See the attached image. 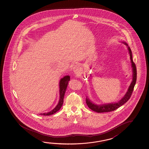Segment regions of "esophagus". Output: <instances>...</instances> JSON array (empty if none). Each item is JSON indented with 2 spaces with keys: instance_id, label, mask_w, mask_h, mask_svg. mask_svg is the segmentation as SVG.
I'll return each mask as SVG.
<instances>
[{
  "instance_id": "1",
  "label": "esophagus",
  "mask_w": 149,
  "mask_h": 149,
  "mask_svg": "<svg viewBox=\"0 0 149 149\" xmlns=\"http://www.w3.org/2000/svg\"><path fill=\"white\" fill-rule=\"evenodd\" d=\"M78 70H79V68H78V66H75V67L74 68V72L75 73H78Z\"/></svg>"
}]
</instances>
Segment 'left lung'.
<instances>
[{
    "instance_id": "8db88e82",
    "label": "left lung",
    "mask_w": 149,
    "mask_h": 149,
    "mask_svg": "<svg viewBox=\"0 0 149 149\" xmlns=\"http://www.w3.org/2000/svg\"><path fill=\"white\" fill-rule=\"evenodd\" d=\"M125 45H126L128 47V50L129 51V54H130V59L131 60V63H132V72H133V75H132V81L129 86V88L128 89L125 95L123 98H122L121 100H120L119 101L117 102L112 103H107V104H103L102 105H97L93 103L89 99V98L86 97V102L87 105H88V107L90 108V109L93 110L95 112L97 113H103L108 112H111L113 111L116 110L118 107H121L122 105H123L125 103L127 102V101L129 100L131 95H132V93L134 90V85L136 83L137 81V68L136 66V64H134L133 60H132V52L130 47L128 46V44L126 43L125 42H123Z\"/></svg>"
}]
</instances>
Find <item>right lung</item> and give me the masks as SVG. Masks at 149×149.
Here are the masks:
<instances>
[{
    "label": "right lung",
    "mask_w": 149,
    "mask_h": 149,
    "mask_svg": "<svg viewBox=\"0 0 149 149\" xmlns=\"http://www.w3.org/2000/svg\"><path fill=\"white\" fill-rule=\"evenodd\" d=\"M70 80V76L68 75L65 76L63 78H61L59 83L60 99H59L58 104L56 105L55 108H54L53 110H51V111H50L49 112L41 113V114H39V115H42L44 116H49L50 115L54 114V113H56L57 111H58L61 109L63 103L64 97L66 91L67 86L68 85V82Z\"/></svg>",
    "instance_id": "obj_1"
}]
</instances>
